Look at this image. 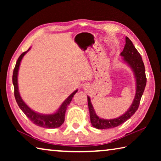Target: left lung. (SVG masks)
<instances>
[{
    "mask_svg": "<svg viewBox=\"0 0 161 161\" xmlns=\"http://www.w3.org/2000/svg\"><path fill=\"white\" fill-rule=\"evenodd\" d=\"M121 55L124 57V60L129 64L132 68L135 74L136 80V96L131 107L126 113L119 118L114 119H103L98 116L94 110L90 101V98L87 97L88 107L90 114V120L92 126L98 129H111L119 126L130 119L138 108L141 99L146 85V76L145 66H144L142 58L140 53L136 50L132 42L128 37H126V44L124 50L121 52Z\"/></svg>",
    "mask_w": 161,
    "mask_h": 161,
    "instance_id": "left-lung-1",
    "label": "left lung"
}]
</instances>
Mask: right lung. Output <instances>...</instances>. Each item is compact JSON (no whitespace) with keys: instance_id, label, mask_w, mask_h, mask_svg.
Wrapping results in <instances>:
<instances>
[{"instance_id":"obj_1","label":"right lung","mask_w":161,"mask_h":161,"mask_svg":"<svg viewBox=\"0 0 161 161\" xmlns=\"http://www.w3.org/2000/svg\"><path fill=\"white\" fill-rule=\"evenodd\" d=\"M28 51L24 52L19 57L17 62H16L15 66L13 70V84L14 86V95L15 98L17 102L18 107L20 109L23 111V112L25 114L26 116L31 120L34 124L37 125L38 126L47 128V129H54V128H58L64 123V115L65 111L67 110L68 105L69 104L71 101H72L73 97L76 94L77 90L75 91L67 99L64 101L62 103L59 110L55 114H51V115H42V114H38L32 111L31 108H30L28 106L25 104V103L23 102L21 99L18 92V73L19 66H20V62L22 58L25 55V54Z\"/></svg>"}]
</instances>
